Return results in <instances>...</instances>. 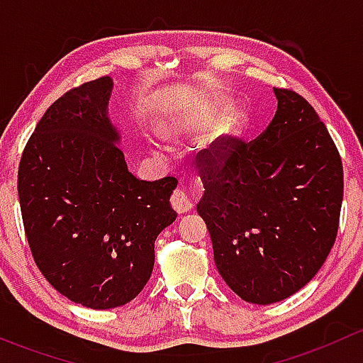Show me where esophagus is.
Instances as JSON below:
<instances>
[{
	"instance_id": "1",
	"label": "esophagus",
	"mask_w": 363,
	"mask_h": 363,
	"mask_svg": "<svg viewBox=\"0 0 363 363\" xmlns=\"http://www.w3.org/2000/svg\"><path fill=\"white\" fill-rule=\"evenodd\" d=\"M170 202H172V207H174L179 214H184V212H189L193 208L191 199H189V195L184 191V189H175Z\"/></svg>"
}]
</instances>
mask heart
<instances>
[{
  "mask_svg": "<svg viewBox=\"0 0 363 363\" xmlns=\"http://www.w3.org/2000/svg\"><path fill=\"white\" fill-rule=\"evenodd\" d=\"M239 121H240L239 113L226 112L225 116L218 121V124H216V131H218V135H230L237 128Z\"/></svg>",
  "mask_w": 363,
  "mask_h": 363,
  "instance_id": "1",
  "label": "heart"
}]
</instances>
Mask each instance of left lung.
<instances>
[{
    "label": "left lung",
    "mask_w": 363,
    "mask_h": 363,
    "mask_svg": "<svg viewBox=\"0 0 363 363\" xmlns=\"http://www.w3.org/2000/svg\"><path fill=\"white\" fill-rule=\"evenodd\" d=\"M277 111L256 140L226 137L200 152L196 211L214 262L242 300L281 302L302 290L335 242L342 161L314 108L274 87Z\"/></svg>",
    "instance_id": "obj_1"
}]
</instances>
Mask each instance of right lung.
Returning a JSON list of instances; mask_svg holds the SVG:
<instances>
[{
    "mask_svg": "<svg viewBox=\"0 0 363 363\" xmlns=\"http://www.w3.org/2000/svg\"><path fill=\"white\" fill-rule=\"evenodd\" d=\"M113 82L91 80L54 101L26 144L17 191L24 232L45 279L72 302H131L155 267L156 237L175 221V177L140 181L108 117Z\"/></svg>",
    "mask_w": 363,
    "mask_h": 363,
    "instance_id": "add662e5",
    "label": "right lung"
}]
</instances>
